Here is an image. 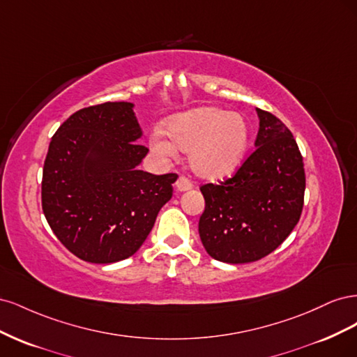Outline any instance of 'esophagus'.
<instances>
[{"label":"esophagus","instance_id":"1","mask_svg":"<svg viewBox=\"0 0 357 357\" xmlns=\"http://www.w3.org/2000/svg\"><path fill=\"white\" fill-rule=\"evenodd\" d=\"M176 188H177V190H180V192H185V190L192 189L193 185H192V181H190L188 177L180 176L178 180H177V183H176Z\"/></svg>","mask_w":357,"mask_h":357}]
</instances>
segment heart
<instances>
[{
  "label": "heart",
  "instance_id": "b5f03b06",
  "mask_svg": "<svg viewBox=\"0 0 357 357\" xmlns=\"http://www.w3.org/2000/svg\"><path fill=\"white\" fill-rule=\"evenodd\" d=\"M165 134L150 135V147L159 156L189 152V165L197 176L218 180L232 174L248 146V126L238 113L199 107L169 117Z\"/></svg>",
  "mask_w": 357,
  "mask_h": 357
}]
</instances>
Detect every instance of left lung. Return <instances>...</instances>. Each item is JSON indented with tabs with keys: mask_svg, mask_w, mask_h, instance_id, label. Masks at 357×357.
<instances>
[{
	"mask_svg": "<svg viewBox=\"0 0 357 357\" xmlns=\"http://www.w3.org/2000/svg\"><path fill=\"white\" fill-rule=\"evenodd\" d=\"M256 112L255 152L234 177L201 186V241L213 259L226 264L255 262L274 252L304 207L305 171L294 135L274 114Z\"/></svg>",
	"mask_w": 357,
	"mask_h": 357,
	"instance_id": "obj_1",
	"label": "left lung"
}]
</instances>
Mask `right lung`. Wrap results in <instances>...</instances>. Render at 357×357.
Segmentation results:
<instances>
[{"label":"right lung","instance_id":"1","mask_svg":"<svg viewBox=\"0 0 357 357\" xmlns=\"http://www.w3.org/2000/svg\"><path fill=\"white\" fill-rule=\"evenodd\" d=\"M132 102H104L71 114L52 137L41 205L58 240L82 261L132 256L172 197L177 174L138 169L149 149Z\"/></svg>","mask_w":357,"mask_h":357}]
</instances>
